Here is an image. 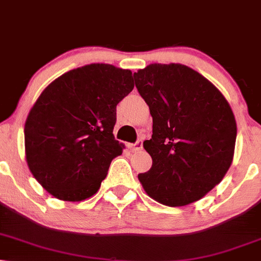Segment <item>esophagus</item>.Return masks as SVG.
<instances>
[{
	"mask_svg": "<svg viewBox=\"0 0 261 261\" xmlns=\"http://www.w3.org/2000/svg\"><path fill=\"white\" fill-rule=\"evenodd\" d=\"M142 147H143V141L142 140H137L135 143H131L128 144V148H130L131 151H137L142 149Z\"/></svg>",
	"mask_w": 261,
	"mask_h": 261,
	"instance_id": "34e87169",
	"label": "esophagus"
}]
</instances>
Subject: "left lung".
Returning <instances> with one entry per match:
<instances>
[{
  "mask_svg": "<svg viewBox=\"0 0 261 261\" xmlns=\"http://www.w3.org/2000/svg\"><path fill=\"white\" fill-rule=\"evenodd\" d=\"M153 117L143 147L153 159L138 179L151 199L170 207L200 200L232 163L236 121L222 92L179 64H151L134 73Z\"/></svg>",
  "mask_w": 261,
  "mask_h": 261,
  "instance_id": "left-lung-1",
  "label": "left lung"
}]
</instances>
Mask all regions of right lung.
Masks as SVG:
<instances>
[{"mask_svg": "<svg viewBox=\"0 0 261 261\" xmlns=\"http://www.w3.org/2000/svg\"><path fill=\"white\" fill-rule=\"evenodd\" d=\"M133 89L131 71L107 64L75 68L44 89L24 134L29 169L48 193L64 201L96 193L125 148L113 128L117 105Z\"/></svg>", "mask_w": 261, "mask_h": 261, "instance_id": "1", "label": "right lung"}]
</instances>
